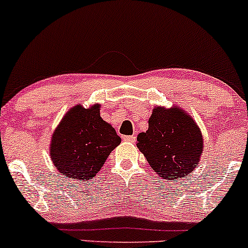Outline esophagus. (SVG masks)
Returning a JSON list of instances; mask_svg holds the SVG:
<instances>
[{
  "instance_id": "1",
  "label": "esophagus",
  "mask_w": 248,
  "mask_h": 248,
  "mask_svg": "<svg viewBox=\"0 0 248 248\" xmlns=\"http://www.w3.org/2000/svg\"><path fill=\"white\" fill-rule=\"evenodd\" d=\"M123 139L125 141H130V143H135L136 137L135 136H124Z\"/></svg>"
}]
</instances>
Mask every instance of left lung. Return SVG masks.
Here are the masks:
<instances>
[{
	"label": "left lung",
	"instance_id": "1",
	"mask_svg": "<svg viewBox=\"0 0 248 248\" xmlns=\"http://www.w3.org/2000/svg\"><path fill=\"white\" fill-rule=\"evenodd\" d=\"M137 147L160 178L176 180L190 174L202 151V136L179 108H155L149 129L139 133Z\"/></svg>",
	"mask_w": 248,
	"mask_h": 248
}]
</instances>
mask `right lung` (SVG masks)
Instances as JSON below:
<instances>
[{
	"mask_svg": "<svg viewBox=\"0 0 248 248\" xmlns=\"http://www.w3.org/2000/svg\"><path fill=\"white\" fill-rule=\"evenodd\" d=\"M119 143L115 129L102 119L99 105L91 109L77 105L52 135L50 157L61 173L83 182L96 176Z\"/></svg>",
	"mask_w": 248,
	"mask_h": 248,
	"instance_id": "add662e5",
	"label": "right lung"
}]
</instances>
